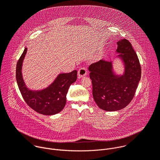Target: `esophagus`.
Masks as SVG:
<instances>
[{"mask_svg":"<svg viewBox=\"0 0 160 160\" xmlns=\"http://www.w3.org/2000/svg\"><path fill=\"white\" fill-rule=\"evenodd\" d=\"M87 75V70L84 68H81L79 69L78 72V78H82L83 77H85Z\"/></svg>","mask_w":160,"mask_h":160,"instance_id":"esophagus-1","label":"esophagus"}]
</instances>
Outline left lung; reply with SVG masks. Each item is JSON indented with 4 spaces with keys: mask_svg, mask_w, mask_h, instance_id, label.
Returning a JSON list of instances; mask_svg holds the SVG:
<instances>
[{
    "mask_svg": "<svg viewBox=\"0 0 160 160\" xmlns=\"http://www.w3.org/2000/svg\"><path fill=\"white\" fill-rule=\"evenodd\" d=\"M117 56L123 66L122 73L114 69V61L101 59L88 67L92 83V95L99 108L115 111L125 108L132 100L141 77L138 56L130 42H117Z\"/></svg>",
    "mask_w": 160,
    "mask_h": 160,
    "instance_id": "obj_1",
    "label": "left lung"
}]
</instances>
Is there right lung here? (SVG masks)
I'll use <instances>...</instances> for the list:
<instances>
[{"label": "right lung", "instance_id": "add662e5", "mask_svg": "<svg viewBox=\"0 0 160 160\" xmlns=\"http://www.w3.org/2000/svg\"><path fill=\"white\" fill-rule=\"evenodd\" d=\"M27 52L25 48L16 66V78L21 95L33 110L44 115H54L61 112L66 103V95L70 86L77 78V72L60 73L47 87L39 90L29 88L22 77V62Z\"/></svg>", "mask_w": 160, "mask_h": 160}]
</instances>
